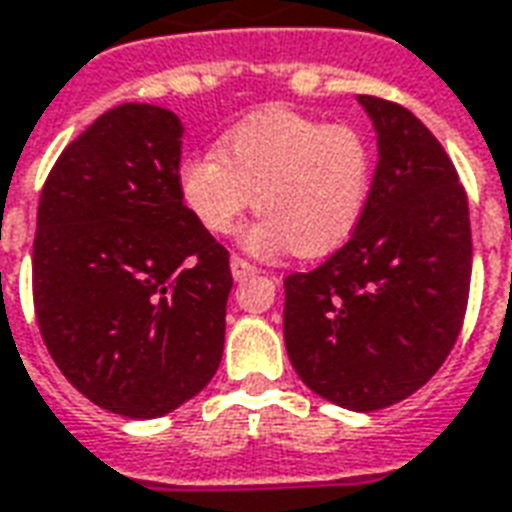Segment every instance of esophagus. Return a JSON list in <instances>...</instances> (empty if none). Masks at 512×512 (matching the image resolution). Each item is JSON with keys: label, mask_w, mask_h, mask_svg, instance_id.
<instances>
[{"label": "esophagus", "mask_w": 512, "mask_h": 512, "mask_svg": "<svg viewBox=\"0 0 512 512\" xmlns=\"http://www.w3.org/2000/svg\"><path fill=\"white\" fill-rule=\"evenodd\" d=\"M230 271H233V279H246V276L257 274V268L249 263V260H244V257L233 255L230 257Z\"/></svg>", "instance_id": "1"}]
</instances>
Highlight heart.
Segmentation results:
<instances>
[{"label":"heart","instance_id":"1","mask_svg":"<svg viewBox=\"0 0 512 512\" xmlns=\"http://www.w3.org/2000/svg\"><path fill=\"white\" fill-rule=\"evenodd\" d=\"M179 198L192 219L227 236L255 203L260 219L241 233L257 255L325 257L355 233L372 187V149L350 124L266 108L179 165Z\"/></svg>","mask_w":512,"mask_h":512}]
</instances>
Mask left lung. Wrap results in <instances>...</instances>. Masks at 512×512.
Returning a JSON list of instances; mask_svg holds the SVG:
<instances>
[{
	"mask_svg": "<svg viewBox=\"0 0 512 512\" xmlns=\"http://www.w3.org/2000/svg\"><path fill=\"white\" fill-rule=\"evenodd\" d=\"M377 130L361 222L323 266L285 279V344L298 377L344 410L391 407L437 374L472 279L467 192L429 127L358 97Z\"/></svg>",
	"mask_w": 512,
	"mask_h": 512,
	"instance_id": "obj_1",
	"label": "left lung"
}]
</instances>
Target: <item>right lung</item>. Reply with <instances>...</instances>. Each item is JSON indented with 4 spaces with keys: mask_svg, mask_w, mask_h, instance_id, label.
Instances as JSON below:
<instances>
[{
    "mask_svg": "<svg viewBox=\"0 0 512 512\" xmlns=\"http://www.w3.org/2000/svg\"><path fill=\"white\" fill-rule=\"evenodd\" d=\"M181 135L165 108H111L62 151L37 206L45 347L86 399L124 418L181 407L225 350L230 255L181 203Z\"/></svg>",
    "mask_w": 512,
    "mask_h": 512,
    "instance_id": "right-lung-1",
    "label": "right lung"
}]
</instances>
